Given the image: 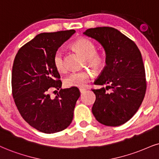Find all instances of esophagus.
I'll return each instance as SVG.
<instances>
[{"mask_svg": "<svg viewBox=\"0 0 159 159\" xmlns=\"http://www.w3.org/2000/svg\"><path fill=\"white\" fill-rule=\"evenodd\" d=\"M86 90H87V89H84V88H80V93H84V92L86 91Z\"/></svg>", "mask_w": 159, "mask_h": 159, "instance_id": "obj_1", "label": "esophagus"}]
</instances>
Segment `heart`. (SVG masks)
Masks as SVG:
<instances>
[{
	"label": "heart",
	"mask_w": 159,
	"mask_h": 159,
	"mask_svg": "<svg viewBox=\"0 0 159 159\" xmlns=\"http://www.w3.org/2000/svg\"><path fill=\"white\" fill-rule=\"evenodd\" d=\"M74 46L85 57V62L92 68L99 70L103 67L105 58L102 54L97 53V48L91 40L86 38L79 39L74 43ZM54 64L58 71L65 72L67 70L64 50L62 48H58L54 53ZM92 78L93 74L88 69L74 71L65 79V84L67 87H84L91 81Z\"/></svg>",
	"instance_id": "heart-1"
}]
</instances>
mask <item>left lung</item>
<instances>
[{
  "instance_id": "left-lung-1",
  "label": "left lung",
  "mask_w": 159,
  "mask_h": 159,
  "mask_svg": "<svg viewBox=\"0 0 159 159\" xmlns=\"http://www.w3.org/2000/svg\"><path fill=\"white\" fill-rule=\"evenodd\" d=\"M103 46L106 66L95 85L106 87L92 89L96 100L92 113L106 126H119L134 116L142 105L147 83L142 54L136 43L112 27L89 29L83 33ZM111 89V92L106 91Z\"/></svg>"
}]
</instances>
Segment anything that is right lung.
I'll return each instance as SVG.
<instances>
[{"label":"right lung","instance_id":"add662e5","mask_svg":"<svg viewBox=\"0 0 159 159\" xmlns=\"http://www.w3.org/2000/svg\"><path fill=\"white\" fill-rule=\"evenodd\" d=\"M74 33L70 29L39 34L20 48L14 60L11 89L15 105L29 125L45 134L69 126L80 96L76 87L61 89L54 64V53ZM54 89L60 91L52 99L50 92Z\"/></svg>","mask_w":159,"mask_h":159}]
</instances>
